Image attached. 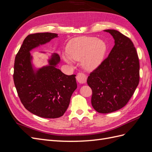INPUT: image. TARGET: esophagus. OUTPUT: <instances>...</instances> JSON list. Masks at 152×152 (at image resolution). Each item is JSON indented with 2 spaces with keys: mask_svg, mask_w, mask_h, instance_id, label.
<instances>
[{
  "mask_svg": "<svg viewBox=\"0 0 152 152\" xmlns=\"http://www.w3.org/2000/svg\"><path fill=\"white\" fill-rule=\"evenodd\" d=\"M76 79L80 84H86L87 81V76L83 73H79L77 74Z\"/></svg>",
  "mask_w": 152,
  "mask_h": 152,
  "instance_id": "1",
  "label": "esophagus"
}]
</instances>
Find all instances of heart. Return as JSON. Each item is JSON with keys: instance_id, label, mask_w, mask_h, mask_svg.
<instances>
[{"instance_id": "obj_1", "label": "heart", "mask_w": 152, "mask_h": 152, "mask_svg": "<svg viewBox=\"0 0 152 152\" xmlns=\"http://www.w3.org/2000/svg\"><path fill=\"white\" fill-rule=\"evenodd\" d=\"M107 45L104 41L94 37H79L72 39L66 48L68 56L63 59L70 65L71 61H80L86 70L93 71L98 68L105 57Z\"/></svg>"}]
</instances>
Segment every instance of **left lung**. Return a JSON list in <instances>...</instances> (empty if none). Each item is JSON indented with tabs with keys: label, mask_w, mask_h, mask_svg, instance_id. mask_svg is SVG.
Segmentation results:
<instances>
[{
	"label": "left lung",
	"mask_w": 152,
	"mask_h": 152,
	"mask_svg": "<svg viewBox=\"0 0 152 152\" xmlns=\"http://www.w3.org/2000/svg\"><path fill=\"white\" fill-rule=\"evenodd\" d=\"M115 45L108 56L90 73L87 84L93 91L91 104L96 112L108 113L123 108L140 81V63L132 41L115 30H105Z\"/></svg>",
	"instance_id": "obj_1"
}]
</instances>
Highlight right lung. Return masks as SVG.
<instances>
[{"mask_svg": "<svg viewBox=\"0 0 152 152\" xmlns=\"http://www.w3.org/2000/svg\"><path fill=\"white\" fill-rule=\"evenodd\" d=\"M56 37L58 34L48 32L27 36L14 66V82L22 104L30 112L42 118L61 117L77 87L76 75H65L58 68L60 62L58 54H50L48 65L42 67L37 68L33 63L31 50Z\"/></svg>", "mask_w": 152, "mask_h": 152, "instance_id": "add662e5", "label": "right lung"}]
</instances>
